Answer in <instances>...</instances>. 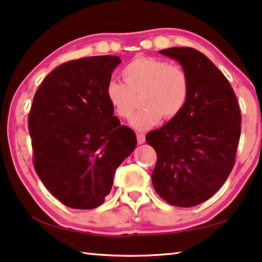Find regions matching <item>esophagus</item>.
Masks as SVG:
<instances>
[{"instance_id": "esophagus-1", "label": "esophagus", "mask_w": 262, "mask_h": 262, "mask_svg": "<svg viewBox=\"0 0 262 262\" xmlns=\"http://www.w3.org/2000/svg\"><path fill=\"white\" fill-rule=\"evenodd\" d=\"M136 136H137V143H139V144L144 143V141H145L144 134H142V133H137Z\"/></svg>"}]
</instances>
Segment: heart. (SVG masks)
I'll list each match as a JSON object with an SVG mask.
<instances>
[{
    "mask_svg": "<svg viewBox=\"0 0 262 262\" xmlns=\"http://www.w3.org/2000/svg\"><path fill=\"white\" fill-rule=\"evenodd\" d=\"M123 82L111 81L106 98L115 114L129 120L142 95L143 110L133 119L137 130H145L162 120H172L183 112L189 97V77L178 64L151 56H136L122 69Z\"/></svg>",
    "mask_w": 262,
    "mask_h": 262,
    "instance_id": "heart-1",
    "label": "heart"
}]
</instances>
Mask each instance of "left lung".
<instances>
[{"label": "left lung", "instance_id": "1", "mask_svg": "<svg viewBox=\"0 0 262 262\" xmlns=\"http://www.w3.org/2000/svg\"><path fill=\"white\" fill-rule=\"evenodd\" d=\"M188 74L189 97L178 117L150 132L157 154L152 184L176 207H194L211 198L231 173L241 139V110L227 77L194 48L159 51Z\"/></svg>", "mask_w": 262, "mask_h": 262}]
</instances>
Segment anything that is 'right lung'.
<instances>
[{"label":"right lung","mask_w":262,"mask_h":262,"mask_svg":"<svg viewBox=\"0 0 262 262\" xmlns=\"http://www.w3.org/2000/svg\"><path fill=\"white\" fill-rule=\"evenodd\" d=\"M119 56L82 57L60 64L35 92L29 114L33 165L64 206L94 209L111 192L115 170L136 147L106 98Z\"/></svg>","instance_id":"1"}]
</instances>
